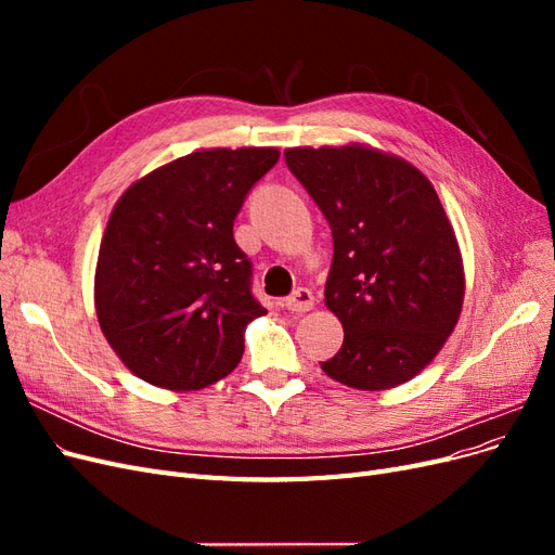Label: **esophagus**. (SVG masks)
Here are the masks:
<instances>
[{"mask_svg":"<svg viewBox=\"0 0 555 555\" xmlns=\"http://www.w3.org/2000/svg\"><path fill=\"white\" fill-rule=\"evenodd\" d=\"M282 306L292 312H298V314L308 312L314 308V296L310 289H296L289 298H284Z\"/></svg>","mask_w":555,"mask_h":555,"instance_id":"esophagus-1","label":"esophagus"}]
</instances>
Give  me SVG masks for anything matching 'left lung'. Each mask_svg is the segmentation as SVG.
I'll use <instances>...</instances> for the list:
<instances>
[{
	"instance_id": "8db88e82",
	"label": "left lung",
	"mask_w": 555,
	"mask_h": 555,
	"mask_svg": "<svg viewBox=\"0 0 555 555\" xmlns=\"http://www.w3.org/2000/svg\"><path fill=\"white\" fill-rule=\"evenodd\" d=\"M284 159L333 233L324 304L345 340L322 371L359 391L396 389L440 354L463 310V255L440 196L373 145L287 147Z\"/></svg>"
}]
</instances>
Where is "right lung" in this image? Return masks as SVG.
Returning a JSON list of instances; mask_svg holds the SVG:
<instances>
[{
  "instance_id": "1",
  "label": "right lung",
  "mask_w": 555,
  "mask_h": 555,
  "mask_svg": "<svg viewBox=\"0 0 555 555\" xmlns=\"http://www.w3.org/2000/svg\"><path fill=\"white\" fill-rule=\"evenodd\" d=\"M278 147H206L131 182L111 210L94 271L104 338L129 371L176 393L227 377L266 310L233 241L247 192Z\"/></svg>"
}]
</instances>
